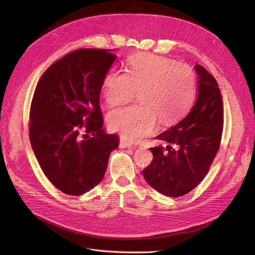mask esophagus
<instances>
[{
  "label": "esophagus",
  "instance_id": "1",
  "mask_svg": "<svg viewBox=\"0 0 255 255\" xmlns=\"http://www.w3.org/2000/svg\"><path fill=\"white\" fill-rule=\"evenodd\" d=\"M119 145H120V148H135V144H133L129 141H127L126 139H123V138H121L120 139Z\"/></svg>",
  "mask_w": 255,
  "mask_h": 255
}]
</instances>
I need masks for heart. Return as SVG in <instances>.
Returning <instances> with one entry per match:
<instances>
[{
    "instance_id": "obj_1",
    "label": "heart",
    "mask_w": 255,
    "mask_h": 255,
    "mask_svg": "<svg viewBox=\"0 0 255 255\" xmlns=\"http://www.w3.org/2000/svg\"><path fill=\"white\" fill-rule=\"evenodd\" d=\"M125 72L105 75L102 95L111 107L135 99L139 103L110 113L109 127L128 140H138L163 126L179 121L194 104L197 79L192 68L174 59L150 53L130 56Z\"/></svg>"
}]
</instances>
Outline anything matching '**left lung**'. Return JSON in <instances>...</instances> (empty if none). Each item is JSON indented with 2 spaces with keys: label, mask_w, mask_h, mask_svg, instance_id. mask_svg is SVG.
<instances>
[{
  "label": "left lung",
  "mask_w": 255,
  "mask_h": 255,
  "mask_svg": "<svg viewBox=\"0 0 255 255\" xmlns=\"http://www.w3.org/2000/svg\"><path fill=\"white\" fill-rule=\"evenodd\" d=\"M198 95L182 121L157 136L168 142L151 148L153 160L142 170L145 181L168 197L186 195L201 182L217 154L223 128V104L217 81L196 65Z\"/></svg>",
  "instance_id": "obj_1"
}]
</instances>
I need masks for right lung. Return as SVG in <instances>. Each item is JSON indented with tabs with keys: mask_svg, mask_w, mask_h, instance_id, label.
<instances>
[{
	"mask_svg": "<svg viewBox=\"0 0 255 255\" xmlns=\"http://www.w3.org/2000/svg\"><path fill=\"white\" fill-rule=\"evenodd\" d=\"M116 55L79 49L58 59L38 82L29 111V140L50 182L80 196L102 181L119 138L106 134L100 92Z\"/></svg>",
	"mask_w": 255,
	"mask_h": 255,
	"instance_id": "1",
	"label": "right lung"
}]
</instances>
